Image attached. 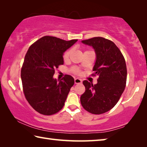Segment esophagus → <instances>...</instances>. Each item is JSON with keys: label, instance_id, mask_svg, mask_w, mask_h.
<instances>
[{"label": "esophagus", "instance_id": "esophagus-1", "mask_svg": "<svg viewBox=\"0 0 147 147\" xmlns=\"http://www.w3.org/2000/svg\"><path fill=\"white\" fill-rule=\"evenodd\" d=\"M82 82V80L81 79H80V78H75V79H74V83H75L76 84H81Z\"/></svg>", "mask_w": 147, "mask_h": 147}]
</instances>
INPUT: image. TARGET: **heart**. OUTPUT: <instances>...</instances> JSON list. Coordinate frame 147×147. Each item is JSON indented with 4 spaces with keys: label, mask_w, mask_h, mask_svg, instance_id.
Here are the masks:
<instances>
[{
    "label": "heart",
    "mask_w": 147,
    "mask_h": 147,
    "mask_svg": "<svg viewBox=\"0 0 147 147\" xmlns=\"http://www.w3.org/2000/svg\"><path fill=\"white\" fill-rule=\"evenodd\" d=\"M71 53V50H69V51H66L65 53H64V54H63V59H65V60H67V59H68V58H69V56H70ZM73 71L74 72V73H78L79 72H80V71L78 70V69H76V68H73Z\"/></svg>",
    "instance_id": "obj_1"
}]
</instances>
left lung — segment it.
<instances>
[{"instance_id":"1","label":"left lung","mask_w":147,"mask_h":147,"mask_svg":"<svg viewBox=\"0 0 147 147\" xmlns=\"http://www.w3.org/2000/svg\"><path fill=\"white\" fill-rule=\"evenodd\" d=\"M82 43L94 49L96 61L93 71L98 79L94 85L87 80L83 82L86 91L80 96L81 104L89 113H106L115 106L125 88V59L115 44L107 39L95 37Z\"/></svg>"}]
</instances>
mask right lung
I'll list each match as a JSON object with an SVG mask.
<instances>
[{"mask_svg":"<svg viewBox=\"0 0 147 147\" xmlns=\"http://www.w3.org/2000/svg\"><path fill=\"white\" fill-rule=\"evenodd\" d=\"M78 41L44 36L30 47L21 69V80L27 101L35 110L45 115L63 108L74 80L66 74L61 80L53 76L63 65V53Z\"/></svg>","mask_w":147,"mask_h":147,"instance_id":"1","label":"right lung"}]
</instances>
